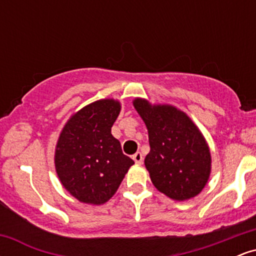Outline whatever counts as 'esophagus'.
<instances>
[{
  "instance_id": "34e87169",
  "label": "esophagus",
  "mask_w": 256,
  "mask_h": 256,
  "mask_svg": "<svg viewBox=\"0 0 256 256\" xmlns=\"http://www.w3.org/2000/svg\"><path fill=\"white\" fill-rule=\"evenodd\" d=\"M132 158H134V162L138 164V165H140V164H142V161H143V155L140 154V152H137L136 154H134V156H132Z\"/></svg>"
}]
</instances>
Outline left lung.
Segmentation results:
<instances>
[{"instance_id": "1", "label": "left lung", "mask_w": 256, "mask_h": 256, "mask_svg": "<svg viewBox=\"0 0 256 256\" xmlns=\"http://www.w3.org/2000/svg\"><path fill=\"white\" fill-rule=\"evenodd\" d=\"M132 104L148 130L150 152L144 165L152 183L174 201L198 196L212 171L210 146L202 132L174 106L152 104L140 98Z\"/></svg>"}]
</instances>
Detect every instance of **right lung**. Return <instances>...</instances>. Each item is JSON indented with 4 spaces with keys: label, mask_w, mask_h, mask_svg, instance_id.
<instances>
[{
    "label": "right lung",
    "mask_w": 256,
    "mask_h": 256,
    "mask_svg": "<svg viewBox=\"0 0 256 256\" xmlns=\"http://www.w3.org/2000/svg\"><path fill=\"white\" fill-rule=\"evenodd\" d=\"M120 110L118 100L91 102L70 116L58 138L55 171L64 189L82 204H106L134 164L110 132Z\"/></svg>",
    "instance_id": "obj_1"
}]
</instances>
